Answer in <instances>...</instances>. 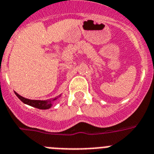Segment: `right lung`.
I'll return each mask as SVG.
<instances>
[{
    "mask_svg": "<svg viewBox=\"0 0 154 154\" xmlns=\"http://www.w3.org/2000/svg\"><path fill=\"white\" fill-rule=\"evenodd\" d=\"M15 95L18 97V99L23 102L26 104H28L32 107H36L38 109H42V110H46V109H49L52 105V102L56 100V98L48 100H29L26 99L25 97H22V96L18 95V93H15Z\"/></svg>",
    "mask_w": 154,
    "mask_h": 154,
    "instance_id": "add662e5",
    "label": "right lung"
}]
</instances>
